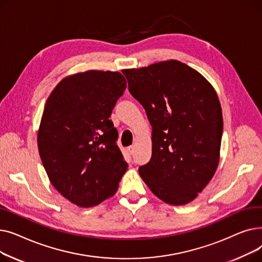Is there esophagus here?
Here are the masks:
<instances>
[{
	"label": "esophagus",
	"mask_w": 262,
	"mask_h": 262,
	"mask_svg": "<svg viewBox=\"0 0 262 262\" xmlns=\"http://www.w3.org/2000/svg\"><path fill=\"white\" fill-rule=\"evenodd\" d=\"M134 149H135V146H134V145H130V146H128V148H127V152L132 155V154L134 153Z\"/></svg>",
	"instance_id": "esophagus-1"
}]
</instances>
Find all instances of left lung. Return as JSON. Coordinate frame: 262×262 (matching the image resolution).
<instances>
[{
	"mask_svg": "<svg viewBox=\"0 0 262 262\" xmlns=\"http://www.w3.org/2000/svg\"><path fill=\"white\" fill-rule=\"evenodd\" d=\"M152 125V157L139 168L149 190L171 205L193 201L215 173L223 134L213 87L194 69L168 60L124 70Z\"/></svg>",
	"mask_w": 262,
	"mask_h": 262,
	"instance_id": "left-lung-1",
	"label": "left lung"
}]
</instances>
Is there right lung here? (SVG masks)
Returning a JSON list of instances; mask_svg holds the SVG:
<instances>
[{
  "label": "right lung",
  "instance_id": "add662e5",
  "mask_svg": "<svg viewBox=\"0 0 262 262\" xmlns=\"http://www.w3.org/2000/svg\"><path fill=\"white\" fill-rule=\"evenodd\" d=\"M125 88L121 73L91 70L63 78L45 106L41 161L55 189L79 207L113 196L127 170L109 120Z\"/></svg>",
  "mask_w": 262,
  "mask_h": 262
}]
</instances>
